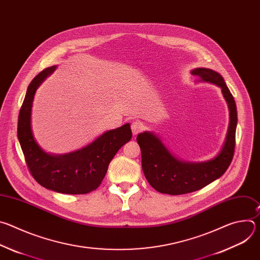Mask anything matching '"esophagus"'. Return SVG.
Here are the masks:
<instances>
[{
    "label": "esophagus",
    "mask_w": 260,
    "mask_h": 260,
    "mask_svg": "<svg viewBox=\"0 0 260 260\" xmlns=\"http://www.w3.org/2000/svg\"><path fill=\"white\" fill-rule=\"evenodd\" d=\"M144 129V125L142 124V122L136 120L132 123V132L134 134V136H137L139 133H141Z\"/></svg>",
    "instance_id": "esophagus-1"
}]
</instances>
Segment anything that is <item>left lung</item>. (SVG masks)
Here are the masks:
<instances>
[{"label":"left lung","mask_w":260,"mask_h":260,"mask_svg":"<svg viewBox=\"0 0 260 260\" xmlns=\"http://www.w3.org/2000/svg\"><path fill=\"white\" fill-rule=\"evenodd\" d=\"M191 74L198 77L199 82H208L221 88L230 111L226 138L215 157L191 162L176 157L155 134H139L137 142L141 148L144 175L151 186L160 193L179 196L200 190L223 175L234 157L238 113L233 94L219 73L207 68H197Z\"/></svg>","instance_id":"obj_1"}]
</instances>
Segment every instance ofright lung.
I'll return each instance as SVG.
<instances>
[{
	"instance_id": "1",
	"label": "right lung",
	"mask_w": 260,
	"mask_h": 260,
	"mask_svg": "<svg viewBox=\"0 0 260 260\" xmlns=\"http://www.w3.org/2000/svg\"><path fill=\"white\" fill-rule=\"evenodd\" d=\"M46 68L29 83L17 125V137L31 176L41 186L59 193L85 194L96 189L120 148L132 139L131 124L105 132L76 151L51 154L37 143L31 131V107L36 90L55 71Z\"/></svg>"
}]
</instances>
